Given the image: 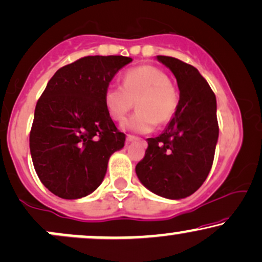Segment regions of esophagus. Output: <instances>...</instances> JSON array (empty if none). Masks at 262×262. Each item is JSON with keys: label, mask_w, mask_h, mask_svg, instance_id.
Returning a JSON list of instances; mask_svg holds the SVG:
<instances>
[{"label": "esophagus", "mask_w": 262, "mask_h": 262, "mask_svg": "<svg viewBox=\"0 0 262 262\" xmlns=\"http://www.w3.org/2000/svg\"><path fill=\"white\" fill-rule=\"evenodd\" d=\"M135 140H138V137L135 136V135L128 134L127 136H126V141H127V142H131V141H135Z\"/></svg>", "instance_id": "obj_1"}]
</instances>
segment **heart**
<instances>
[{"instance_id":"obj_1","label":"heart","mask_w":262,"mask_h":262,"mask_svg":"<svg viewBox=\"0 0 262 262\" xmlns=\"http://www.w3.org/2000/svg\"><path fill=\"white\" fill-rule=\"evenodd\" d=\"M137 112L125 121L126 128L136 132H149L157 125H165L174 118L179 98L170 78L164 71L152 64L128 70L122 85H107L104 104L110 118L122 121L134 107Z\"/></svg>"}]
</instances>
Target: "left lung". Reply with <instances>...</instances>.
<instances>
[{"mask_svg":"<svg viewBox=\"0 0 262 262\" xmlns=\"http://www.w3.org/2000/svg\"><path fill=\"white\" fill-rule=\"evenodd\" d=\"M157 58L174 73L180 99L164 132L147 140L136 174L157 195L184 199L204 184L213 164L220 132L216 95L191 64L170 56Z\"/></svg>","mask_w":262,"mask_h":262,"instance_id":"obj_1","label":"left lung"}]
</instances>
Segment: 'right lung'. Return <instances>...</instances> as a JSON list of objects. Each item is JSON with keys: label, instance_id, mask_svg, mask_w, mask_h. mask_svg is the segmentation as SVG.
Returning <instances> with one entry per match:
<instances>
[{"label": "right lung", "instance_id": "add662e5", "mask_svg": "<svg viewBox=\"0 0 262 262\" xmlns=\"http://www.w3.org/2000/svg\"><path fill=\"white\" fill-rule=\"evenodd\" d=\"M131 57L85 56L56 71L40 95L29 135L40 181L54 195L84 198L100 185L107 161L124 147L104 104L114 76Z\"/></svg>", "mask_w": 262, "mask_h": 262}]
</instances>
